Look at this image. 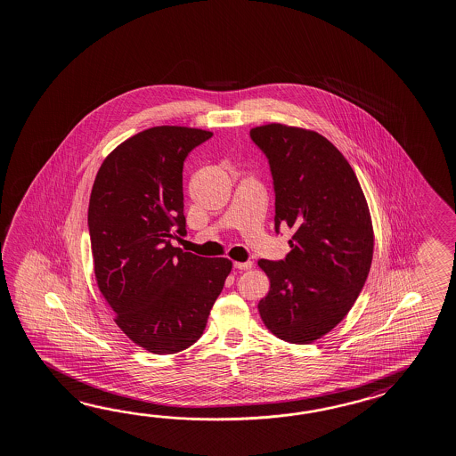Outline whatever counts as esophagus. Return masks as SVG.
Masks as SVG:
<instances>
[{"label": "esophagus", "instance_id": "obj_1", "mask_svg": "<svg viewBox=\"0 0 456 456\" xmlns=\"http://www.w3.org/2000/svg\"><path fill=\"white\" fill-rule=\"evenodd\" d=\"M234 267H236V269H240V271H248V269H251V267H253V263H251V261H244V263L236 261V263H234Z\"/></svg>", "mask_w": 456, "mask_h": 456}]
</instances>
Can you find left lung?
I'll list each match as a JSON object with an SVG mask.
<instances>
[{
	"label": "left lung",
	"instance_id": "left-lung-1",
	"mask_svg": "<svg viewBox=\"0 0 456 456\" xmlns=\"http://www.w3.org/2000/svg\"><path fill=\"white\" fill-rule=\"evenodd\" d=\"M249 134L271 166L275 232L294 230L284 261L257 263L271 282L259 315L277 338L305 345L346 317L370 274L368 201L348 160L315 131L271 123Z\"/></svg>",
	"mask_w": 456,
	"mask_h": 456
}]
</instances>
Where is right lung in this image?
I'll use <instances>...</instances> for the list:
<instances>
[{
    "instance_id": "add662e5",
    "label": "right lung",
    "mask_w": 456,
    "mask_h": 456,
    "mask_svg": "<svg viewBox=\"0 0 456 456\" xmlns=\"http://www.w3.org/2000/svg\"><path fill=\"white\" fill-rule=\"evenodd\" d=\"M212 136L185 126L141 131L106 156L90 195L98 289L127 338L156 354L179 353L200 338L233 267L226 257H201L170 243L187 233L183 160Z\"/></svg>"
}]
</instances>
